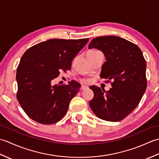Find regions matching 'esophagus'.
Returning a JSON list of instances; mask_svg holds the SVG:
<instances>
[{"mask_svg":"<svg viewBox=\"0 0 159 159\" xmlns=\"http://www.w3.org/2000/svg\"><path fill=\"white\" fill-rule=\"evenodd\" d=\"M87 88H88V87H87V86H85V85H82V86H81V87H80V89H81L82 90H84V89H87Z\"/></svg>","mask_w":159,"mask_h":159,"instance_id":"1","label":"esophagus"}]
</instances>
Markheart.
<instances>
[{"mask_svg":"<svg viewBox=\"0 0 159 159\" xmlns=\"http://www.w3.org/2000/svg\"><path fill=\"white\" fill-rule=\"evenodd\" d=\"M97 51H98V50H91V51H89V52H97ZM83 82L87 83L89 82V80H83Z\"/></svg>","mask_w":159,"mask_h":159,"instance_id":"1","label":"heart"}]
</instances>
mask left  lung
I'll return each mask as SVG.
<instances>
[{
  "label": "left lung",
  "instance_id": "1",
  "mask_svg": "<svg viewBox=\"0 0 159 159\" xmlns=\"http://www.w3.org/2000/svg\"><path fill=\"white\" fill-rule=\"evenodd\" d=\"M93 48L101 50L106 57L100 76L107 83L110 81L112 87L106 92L96 85L91 86L94 97L89 106L103 120H122L137 107L146 92V60L136 44L117 36L94 38L89 45V49Z\"/></svg>",
  "mask_w": 159,
  "mask_h": 159
}]
</instances>
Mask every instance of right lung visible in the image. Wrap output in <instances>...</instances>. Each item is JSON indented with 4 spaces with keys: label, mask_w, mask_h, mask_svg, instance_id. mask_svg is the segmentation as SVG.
Returning a JSON list of instances; mask_svg holds the SVG:
<instances>
[{
    "label": "right lung",
    "mask_w": 159,
    "mask_h": 159,
    "mask_svg": "<svg viewBox=\"0 0 159 159\" xmlns=\"http://www.w3.org/2000/svg\"><path fill=\"white\" fill-rule=\"evenodd\" d=\"M79 39H51L29 48L17 68L16 98L27 116L42 124H52L66 114L70 101L79 92L80 84L51 85L61 71L72 66V61L88 42Z\"/></svg>",
    "instance_id": "obj_1"
}]
</instances>
